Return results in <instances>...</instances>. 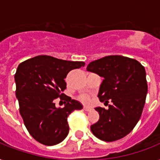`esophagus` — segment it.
Masks as SVG:
<instances>
[{
	"label": "esophagus",
	"mask_w": 160,
	"mask_h": 160,
	"mask_svg": "<svg viewBox=\"0 0 160 160\" xmlns=\"http://www.w3.org/2000/svg\"><path fill=\"white\" fill-rule=\"evenodd\" d=\"M84 109H85V111H90V110H92V108H90L89 106H84Z\"/></svg>",
	"instance_id": "34e87169"
}]
</instances>
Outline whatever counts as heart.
<instances>
[{"instance_id":"obj_1","label":"heart","mask_w":160,"mask_h":160,"mask_svg":"<svg viewBox=\"0 0 160 160\" xmlns=\"http://www.w3.org/2000/svg\"><path fill=\"white\" fill-rule=\"evenodd\" d=\"M82 101H83V102H85V103H88V102H90V99H89L87 96H83Z\"/></svg>"}]
</instances>
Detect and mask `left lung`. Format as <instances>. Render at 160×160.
<instances>
[{
    "label": "left lung",
    "mask_w": 160,
    "mask_h": 160,
    "mask_svg": "<svg viewBox=\"0 0 160 160\" xmlns=\"http://www.w3.org/2000/svg\"><path fill=\"white\" fill-rule=\"evenodd\" d=\"M86 70L104 78L98 97L109 109L95 108L100 119L90 126L98 139L112 142L126 136L141 117L148 85L145 69L138 60L109 55L94 60Z\"/></svg>",
    "instance_id": "left-lung-1"
}]
</instances>
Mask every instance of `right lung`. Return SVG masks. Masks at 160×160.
Returning <instances> with one entry per match:
<instances>
[{"mask_svg": "<svg viewBox=\"0 0 160 160\" xmlns=\"http://www.w3.org/2000/svg\"><path fill=\"white\" fill-rule=\"evenodd\" d=\"M83 61L60 60L38 55L21 63L15 74L16 95L20 114L31 136L45 145H55L69 133L67 118L83 106L65 96L64 108H56L54 100H62L66 89L65 78L70 70L85 66Z\"/></svg>", "mask_w": 160, "mask_h": 160, "instance_id": "right-lung-1", "label": "right lung"}]
</instances>
